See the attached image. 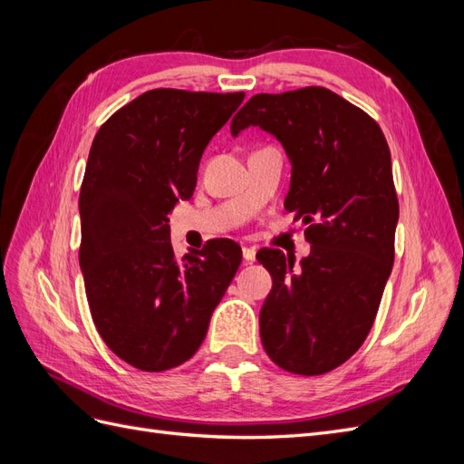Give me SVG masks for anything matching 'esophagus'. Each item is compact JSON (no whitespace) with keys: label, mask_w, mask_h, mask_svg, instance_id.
Here are the masks:
<instances>
[{"label":"esophagus","mask_w":464,"mask_h":464,"mask_svg":"<svg viewBox=\"0 0 464 464\" xmlns=\"http://www.w3.org/2000/svg\"><path fill=\"white\" fill-rule=\"evenodd\" d=\"M244 261L246 263H254L256 261V256H257V249L256 247H244Z\"/></svg>","instance_id":"esophagus-1"}]
</instances>
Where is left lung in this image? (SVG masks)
I'll return each instance as SVG.
<instances>
[{"instance_id":"obj_1","label":"left lung","mask_w":464,"mask_h":464,"mask_svg":"<svg viewBox=\"0 0 464 464\" xmlns=\"http://www.w3.org/2000/svg\"><path fill=\"white\" fill-rule=\"evenodd\" d=\"M249 125L285 147L292 164L285 208L312 244L300 265L280 249L257 254L273 276L261 343L286 372L327 373L366 341L395 261L389 145L366 111L323 87L251 96L230 131L237 137Z\"/></svg>"}]
</instances>
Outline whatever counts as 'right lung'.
<instances>
[{
    "instance_id": "add662e5",
    "label": "right lung",
    "mask_w": 464,
    "mask_h": 464,
    "mask_svg": "<svg viewBox=\"0 0 464 464\" xmlns=\"http://www.w3.org/2000/svg\"><path fill=\"white\" fill-rule=\"evenodd\" d=\"M244 92L147 91L98 130L79 195V263L94 325L130 366L166 372L201 346L242 263L227 237L178 261L170 218Z\"/></svg>"
}]
</instances>
